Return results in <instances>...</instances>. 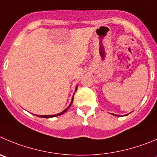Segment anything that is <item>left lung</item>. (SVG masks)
Masks as SVG:
<instances>
[{
	"label": "left lung",
	"instance_id": "1",
	"mask_svg": "<svg viewBox=\"0 0 157 157\" xmlns=\"http://www.w3.org/2000/svg\"><path fill=\"white\" fill-rule=\"evenodd\" d=\"M116 115V116H119V115Z\"/></svg>",
	"mask_w": 157,
	"mask_h": 157
}]
</instances>
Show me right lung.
<instances>
[{
	"instance_id": "obj_1",
	"label": "right lung",
	"mask_w": 157,
	"mask_h": 157,
	"mask_svg": "<svg viewBox=\"0 0 157 157\" xmlns=\"http://www.w3.org/2000/svg\"><path fill=\"white\" fill-rule=\"evenodd\" d=\"M77 87H76V90H77ZM73 101H74V98H72V101H71V103H70V105H69V106L67 107V108H66V109L64 110V111H63L62 112H60V113L56 114V115H36V116H38V117H40V118H52V117H56V116H58V115H62V114H64V113H65V112H67V110H68L69 108H70V107L71 106L72 103H73Z\"/></svg>"
}]
</instances>
